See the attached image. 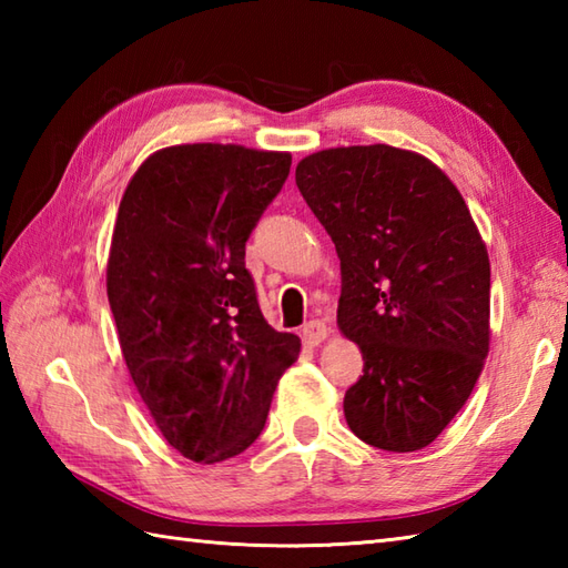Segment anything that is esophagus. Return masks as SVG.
Here are the masks:
<instances>
[{"mask_svg": "<svg viewBox=\"0 0 568 568\" xmlns=\"http://www.w3.org/2000/svg\"><path fill=\"white\" fill-rule=\"evenodd\" d=\"M327 336H329V327L322 320H312V322H307L305 327H303V339L310 346L322 344L324 339H327Z\"/></svg>", "mask_w": 568, "mask_h": 568, "instance_id": "1", "label": "esophagus"}]
</instances>
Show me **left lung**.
Here are the masks:
<instances>
[{
	"mask_svg": "<svg viewBox=\"0 0 568 568\" xmlns=\"http://www.w3.org/2000/svg\"><path fill=\"white\" fill-rule=\"evenodd\" d=\"M295 183L342 261L336 324L364 356L344 395L361 442L417 452L468 400L490 348V261L462 192L422 153L305 155Z\"/></svg>",
	"mask_w": 568,
	"mask_h": 568,
	"instance_id": "1",
	"label": "left lung"
}]
</instances>
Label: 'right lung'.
Wrapping results in <instances>:
<instances>
[{"label": "right lung", "instance_id": "right-lung-1", "mask_svg": "<svg viewBox=\"0 0 568 568\" xmlns=\"http://www.w3.org/2000/svg\"><path fill=\"white\" fill-rule=\"evenodd\" d=\"M291 163L287 151L180 143L151 153L119 202L106 258L119 346L155 427L190 462L246 452L300 356L297 336L265 322L244 265Z\"/></svg>", "mask_w": 568, "mask_h": 568}]
</instances>
